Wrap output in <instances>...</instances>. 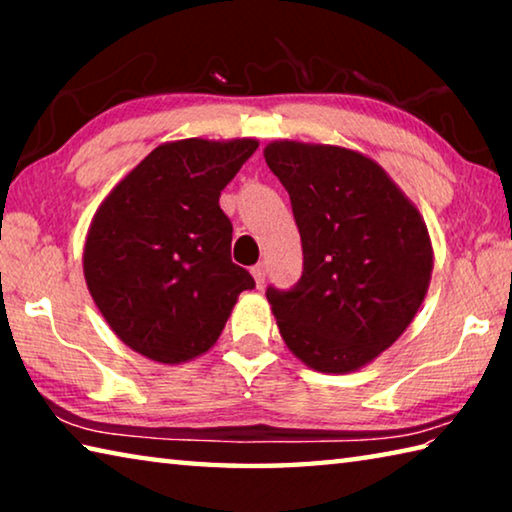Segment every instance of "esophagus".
Returning a JSON list of instances; mask_svg holds the SVG:
<instances>
[{
	"mask_svg": "<svg viewBox=\"0 0 512 512\" xmlns=\"http://www.w3.org/2000/svg\"><path fill=\"white\" fill-rule=\"evenodd\" d=\"M250 273H253L257 287H262L264 280H266V266L264 264H257V266L250 268Z\"/></svg>",
	"mask_w": 512,
	"mask_h": 512,
	"instance_id": "34e87169",
	"label": "esophagus"
}]
</instances>
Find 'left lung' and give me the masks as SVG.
<instances>
[{
  "mask_svg": "<svg viewBox=\"0 0 512 512\" xmlns=\"http://www.w3.org/2000/svg\"><path fill=\"white\" fill-rule=\"evenodd\" d=\"M266 164L289 192L305 268L266 298L287 348L318 372H354L400 339L427 296V223L375 160L334 144L277 140Z\"/></svg>",
  "mask_w": 512,
  "mask_h": 512,
  "instance_id": "left-lung-1",
  "label": "left lung"
}]
</instances>
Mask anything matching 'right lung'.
<instances>
[{
	"mask_svg": "<svg viewBox=\"0 0 512 512\" xmlns=\"http://www.w3.org/2000/svg\"><path fill=\"white\" fill-rule=\"evenodd\" d=\"M259 142H164L126 173L94 212L83 246L88 291L128 348L176 366L219 339L255 280L230 257L223 187Z\"/></svg>",
	"mask_w": 512,
	"mask_h": 512,
	"instance_id": "right-lung-1",
	"label": "right lung"
}]
</instances>
